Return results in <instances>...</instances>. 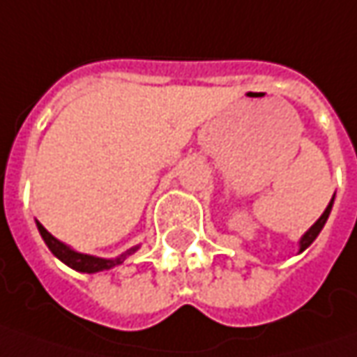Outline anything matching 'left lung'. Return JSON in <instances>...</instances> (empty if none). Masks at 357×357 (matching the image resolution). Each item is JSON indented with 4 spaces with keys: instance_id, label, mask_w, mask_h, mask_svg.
I'll return each mask as SVG.
<instances>
[{
    "instance_id": "8db88e82",
    "label": "left lung",
    "mask_w": 357,
    "mask_h": 357,
    "mask_svg": "<svg viewBox=\"0 0 357 357\" xmlns=\"http://www.w3.org/2000/svg\"><path fill=\"white\" fill-rule=\"evenodd\" d=\"M332 204H334V199L330 200V204L326 206V211H324L322 216H320V218H318V220H316V222H314V225L310 227L308 232H306V234H304V236L300 238V252H304V250L308 248L310 244H312V242L316 240V236L320 234V230H322L324 225H326V220H328V216H330V211H332Z\"/></svg>"
}]
</instances>
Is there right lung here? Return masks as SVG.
Masks as SVG:
<instances>
[{"label": "right lung", "mask_w": 357, "mask_h": 357, "mask_svg": "<svg viewBox=\"0 0 357 357\" xmlns=\"http://www.w3.org/2000/svg\"><path fill=\"white\" fill-rule=\"evenodd\" d=\"M37 228H39V234H41V238L45 240L49 250L55 254L63 264H67V266L73 268L77 272L95 274V272H101V270H109V268L119 266L129 254H132L137 250V248H130L129 252L121 254L119 258H97V256H89V254L75 252L73 248H69L67 244H63L61 240H57L51 232H47L41 222H37Z\"/></svg>", "instance_id": "1"}]
</instances>
